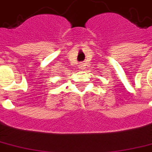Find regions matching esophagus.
<instances>
[{
    "label": "esophagus",
    "mask_w": 152,
    "mask_h": 152,
    "mask_svg": "<svg viewBox=\"0 0 152 152\" xmlns=\"http://www.w3.org/2000/svg\"><path fill=\"white\" fill-rule=\"evenodd\" d=\"M83 67V64H80V68H82Z\"/></svg>",
    "instance_id": "34e87169"
}]
</instances>
